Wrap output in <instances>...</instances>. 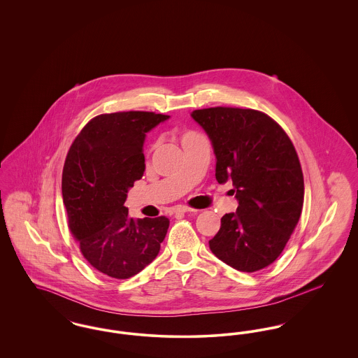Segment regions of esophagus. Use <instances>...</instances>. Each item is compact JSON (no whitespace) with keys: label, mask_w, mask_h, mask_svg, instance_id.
Listing matches in <instances>:
<instances>
[{"label":"esophagus","mask_w":358,"mask_h":358,"mask_svg":"<svg viewBox=\"0 0 358 358\" xmlns=\"http://www.w3.org/2000/svg\"><path fill=\"white\" fill-rule=\"evenodd\" d=\"M174 213H187V212H196V209L193 208H189L187 205H177L174 209H173Z\"/></svg>","instance_id":"obj_1"}]
</instances>
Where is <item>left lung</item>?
Here are the masks:
<instances>
[{"label": "left lung", "instance_id": "obj_1", "mask_svg": "<svg viewBox=\"0 0 358 358\" xmlns=\"http://www.w3.org/2000/svg\"><path fill=\"white\" fill-rule=\"evenodd\" d=\"M190 115L212 142L217 182L231 180L238 203L222 216L209 248L235 270L259 271L282 254L299 222L305 184L298 154L262 111L210 107Z\"/></svg>", "mask_w": 358, "mask_h": 358}]
</instances>
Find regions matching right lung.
Masks as SVG:
<instances>
[{
	"instance_id": "obj_1",
	"label": "right lung",
	"mask_w": 358,
	"mask_h": 358,
	"mask_svg": "<svg viewBox=\"0 0 358 358\" xmlns=\"http://www.w3.org/2000/svg\"><path fill=\"white\" fill-rule=\"evenodd\" d=\"M169 115L148 111L102 114L69 148L62 178L69 229L98 271L127 279L158 255L169 219H131L127 192L145 171L146 133Z\"/></svg>"
}]
</instances>
